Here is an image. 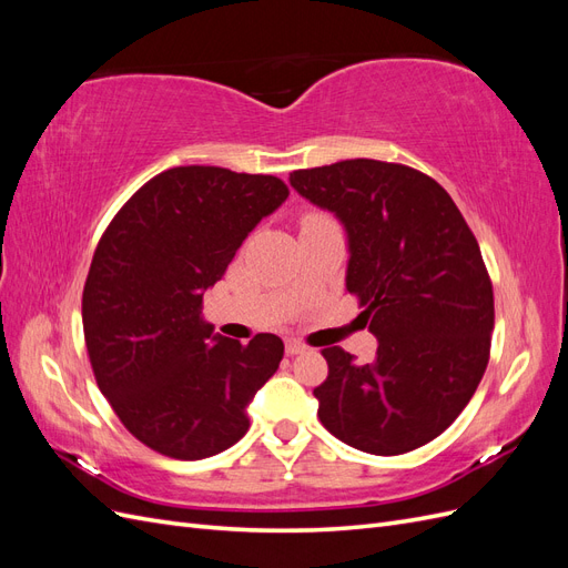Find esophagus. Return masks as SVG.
<instances>
[{
  "instance_id": "obj_1",
  "label": "esophagus",
  "mask_w": 568,
  "mask_h": 568,
  "mask_svg": "<svg viewBox=\"0 0 568 568\" xmlns=\"http://www.w3.org/2000/svg\"><path fill=\"white\" fill-rule=\"evenodd\" d=\"M307 348H305V343H301V341H296V338H288L286 341V353L288 355H298V353H305Z\"/></svg>"
}]
</instances>
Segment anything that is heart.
Masks as SVG:
<instances>
[{"instance_id":"obj_1","label":"heart","mask_w":568,"mask_h":568,"mask_svg":"<svg viewBox=\"0 0 568 568\" xmlns=\"http://www.w3.org/2000/svg\"><path fill=\"white\" fill-rule=\"evenodd\" d=\"M307 217H324V215H317V213H313V215H305V220H307Z\"/></svg>"}]
</instances>
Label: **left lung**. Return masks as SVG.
Masks as SVG:
<instances>
[{
    "label": "left lung",
    "instance_id": "1",
    "mask_svg": "<svg viewBox=\"0 0 568 568\" xmlns=\"http://www.w3.org/2000/svg\"><path fill=\"white\" fill-rule=\"evenodd\" d=\"M288 182L346 227V288L379 341L369 365L341 346L322 351L317 417L363 453L422 448L467 407L490 357L493 284L474 232L409 165L353 159L294 170Z\"/></svg>",
    "mask_w": 568,
    "mask_h": 568
}]
</instances>
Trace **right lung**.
<instances>
[{"mask_svg":"<svg viewBox=\"0 0 568 568\" xmlns=\"http://www.w3.org/2000/svg\"><path fill=\"white\" fill-rule=\"evenodd\" d=\"M286 196L274 175L180 165L136 189L101 234L82 291L84 343L99 390L151 450L203 459L248 432L246 407L284 343L213 334L203 291Z\"/></svg>","mask_w":568,"mask_h":568,"instance_id":"1","label":"right lung"}]
</instances>
